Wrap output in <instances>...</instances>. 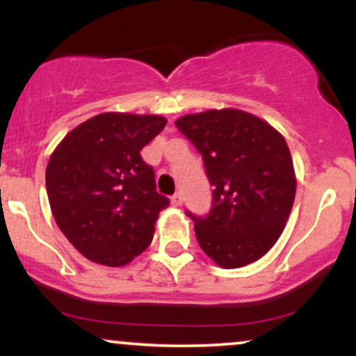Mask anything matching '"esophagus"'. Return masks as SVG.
<instances>
[{
  "label": "esophagus",
  "mask_w": 356,
  "mask_h": 356,
  "mask_svg": "<svg viewBox=\"0 0 356 356\" xmlns=\"http://www.w3.org/2000/svg\"><path fill=\"white\" fill-rule=\"evenodd\" d=\"M170 202H172V206H175V207L182 206V202H184V197H182V194H181V192H175V194L172 195V197H170Z\"/></svg>",
  "instance_id": "esophagus-1"
}]
</instances>
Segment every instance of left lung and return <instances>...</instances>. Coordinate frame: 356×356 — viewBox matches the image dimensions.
<instances>
[{"instance_id":"8db88e82","label":"left lung","mask_w":356,"mask_h":356,"mask_svg":"<svg viewBox=\"0 0 356 356\" xmlns=\"http://www.w3.org/2000/svg\"><path fill=\"white\" fill-rule=\"evenodd\" d=\"M175 127L202 155L214 187L206 216L186 211L199 246L220 268L254 263L275 246L295 202L296 177L284 137L236 108L191 113Z\"/></svg>"}]
</instances>
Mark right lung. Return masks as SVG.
<instances>
[{
  "label": "right lung",
  "instance_id": "add662e5",
  "mask_svg": "<svg viewBox=\"0 0 356 356\" xmlns=\"http://www.w3.org/2000/svg\"><path fill=\"white\" fill-rule=\"evenodd\" d=\"M159 115L100 113L65 136L47 165L48 201L65 238L90 261L125 266L149 248L169 199L140 150L164 130Z\"/></svg>",
  "mask_w": 356,
  "mask_h": 356
}]
</instances>
